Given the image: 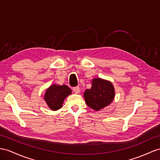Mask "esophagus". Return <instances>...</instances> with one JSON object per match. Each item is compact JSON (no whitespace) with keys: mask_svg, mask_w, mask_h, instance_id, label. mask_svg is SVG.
I'll use <instances>...</instances> for the list:
<instances>
[{"mask_svg":"<svg viewBox=\"0 0 160 160\" xmlns=\"http://www.w3.org/2000/svg\"><path fill=\"white\" fill-rule=\"evenodd\" d=\"M73 91L76 94H78L80 92V88L79 87H73Z\"/></svg>","mask_w":160,"mask_h":160,"instance_id":"esophagus-1","label":"esophagus"}]
</instances>
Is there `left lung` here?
<instances>
[{
	"mask_svg": "<svg viewBox=\"0 0 160 160\" xmlns=\"http://www.w3.org/2000/svg\"><path fill=\"white\" fill-rule=\"evenodd\" d=\"M115 96V90L111 82L103 79H93L92 87L87 89L84 97L87 105L95 111H99L112 103Z\"/></svg>",
	"mask_w": 160,
	"mask_h": 160,
	"instance_id": "8db88e82",
	"label": "left lung"
}]
</instances>
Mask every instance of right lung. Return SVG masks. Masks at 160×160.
Returning <instances> with one entry per match:
<instances>
[{"mask_svg":"<svg viewBox=\"0 0 160 160\" xmlns=\"http://www.w3.org/2000/svg\"><path fill=\"white\" fill-rule=\"evenodd\" d=\"M72 94V90L66 85L52 84L45 92L44 99L49 108L56 111L62 108L64 99Z\"/></svg>","mask_w":160,"mask_h":160,"instance_id":"right-lung-1","label":"right lung"}]
</instances>
